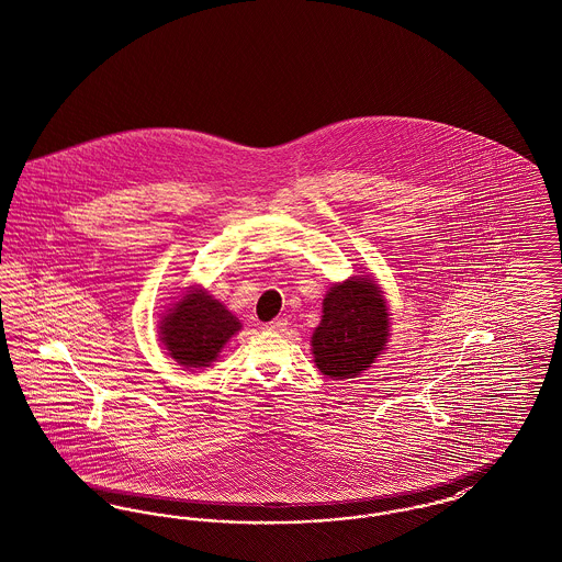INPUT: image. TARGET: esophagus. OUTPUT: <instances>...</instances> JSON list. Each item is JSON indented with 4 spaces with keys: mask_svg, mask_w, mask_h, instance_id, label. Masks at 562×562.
Masks as SVG:
<instances>
[{
    "mask_svg": "<svg viewBox=\"0 0 562 562\" xmlns=\"http://www.w3.org/2000/svg\"><path fill=\"white\" fill-rule=\"evenodd\" d=\"M286 327H289V321H286V318H276V321H271V323L265 325V329L276 330V333H280V330L286 329Z\"/></svg>",
    "mask_w": 562,
    "mask_h": 562,
    "instance_id": "34e87169",
    "label": "esophagus"
}]
</instances>
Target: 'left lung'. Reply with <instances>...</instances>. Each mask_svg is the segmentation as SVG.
Here are the masks:
<instances>
[{"label":"left lung","instance_id":"1","mask_svg":"<svg viewBox=\"0 0 562 562\" xmlns=\"http://www.w3.org/2000/svg\"><path fill=\"white\" fill-rule=\"evenodd\" d=\"M389 310L382 291L367 278L330 286L323 301V321L312 335L316 367L335 380L357 378L384 350Z\"/></svg>","mask_w":562,"mask_h":562}]
</instances>
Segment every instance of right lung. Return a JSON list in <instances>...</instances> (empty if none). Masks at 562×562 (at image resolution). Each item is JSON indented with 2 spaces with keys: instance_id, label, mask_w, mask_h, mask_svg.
I'll return each instance as SVG.
<instances>
[{
  "instance_id": "add662e5",
  "label": "right lung",
  "mask_w": 562,
  "mask_h": 562,
  "mask_svg": "<svg viewBox=\"0 0 562 562\" xmlns=\"http://www.w3.org/2000/svg\"><path fill=\"white\" fill-rule=\"evenodd\" d=\"M167 355L182 367H207L241 329L239 321L205 291H193L173 303L161 321Z\"/></svg>"
}]
</instances>
